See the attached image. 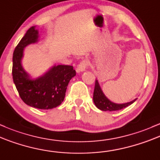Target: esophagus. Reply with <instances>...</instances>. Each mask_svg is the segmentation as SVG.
<instances>
[{
  "mask_svg": "<svg viewBox=\"0 0 160 160\" xmlns=\"http://www.w3.org/2000/svg\"><path fill=\"white\" fill-rule=\"evenodd\" d=\"M89 66V61L87 59H84L80 62V63L77 66L76 72L78 73L82 72L85 71V69H87Z\"/></svg>",
  "mask_w": 160,
  "mask_h": 160,
  "instance_id": "1",
  "label": "esophagus"
}]
</instances>
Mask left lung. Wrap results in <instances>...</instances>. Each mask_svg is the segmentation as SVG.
Listing matches in <instances>:
<instances>
[{
  "label": "left lung",
  "instance_id": "left-lung-1",
  "mask_svg": "<svg viewBox=\"0 0 160 160\" xmlns=\"http://www.w3.org/2000/svg\"><path fill=\"white\" fill-rule=\"evenodd\" d=\"M93 100L94 103L98 109L102 111H116L120 110V109L125 108L128 107L129 105L132 104L135 101L136 99H134L132 101L128 102L125 103H115L113 102L110 101L104 94L100 88L98 81H95V86L94 91V96H93Z\"/></svg>",
  "mask_w": 160,
  "mask_h": 160
}]
</instances>
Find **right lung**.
<instances>
[{"label":"right lung","instance_id":"right-lung-1","mask_svg":"<svg viewBox=\"0 0 160 160\" xmlns=\"http://www.w3.org/2000/svg\"><path fill=\"white\" fill-rule=\"evenodd\" d=\"M38 38V32L32 26L16 47L12 55V79L25 103L34 108L50 109L62 103L68 84L76 72L72 66H53L43 76L31 79L22 68L21 60L24 48L37 42Z\"/></svg>","mask_w":160,"mask_h":160}]
</instances>
